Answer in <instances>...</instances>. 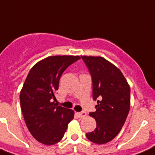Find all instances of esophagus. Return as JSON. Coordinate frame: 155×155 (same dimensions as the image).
Segmentation results:
<instances>
[{
	"instance_id": "34e87169",
	"label": "esophagus",
	"mask_w": 155,
	"mask_h": 155,
	"mask_svg": "<svg viewBox=\"0 0 155 155\" xmlns=\"http://www.w3.org/2000/svg\"><path fill=\"white\" fill-rule=\"evenodd\" d=\"M76 115H77L78 117H79L80 118H85L87 116V113L85 111H82V112H76Z\"/></svg>"
}]
</instances>
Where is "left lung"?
<instances>
[{"instance_id":"obj_1","label":"left lung","mask_w":155,"mask_h":155,"mask_svg":"<svg viewBox=\"0 0 155 155\" xmlns=\"http://www.w3.org/2000/svg\"><path fill=\"white\" fill-rule=\"evenodd\" d=\"M92 76L93 98L97 101L96 129L87 134L91 142L104 144L122 130L130 108V87L120 69L100 56H81Z\"/></svg>"}]
</instances>
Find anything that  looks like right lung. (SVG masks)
I'll list each match as a JSON object with an SVG mask.
<instances>
[{
	"mask_svg": "<svg viewBox=\"0 0 155 155\" xmlns=\"http://www.w3.org/2000/svg\"><path fill=\"white\" fill-rule=\"evenodd\" d=\"M79 58V55H55L42 59L32 67L22 86L20 104L25 124L43 144L58 143L73 119V110L56 106L53 101L63 72Z\"/></svg>",
	"mask_w": 155,
	"mask_h": 155,
	"instance_id": "right-lung-1",
	"label": "right lung"
}]
</instances>
